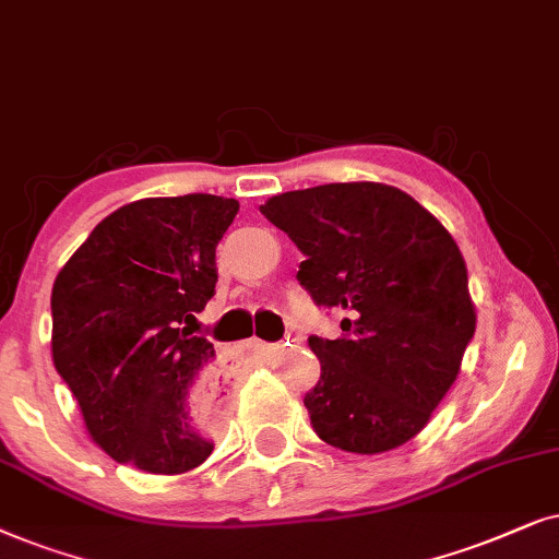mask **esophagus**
Returning <instances> with one entry per match:
<instances>
[{"label": "esophagus", "mask_w": 559, "mask_h": 559, "mask_svg": "<svg viewBox=\"0 0 559 559\" xmlns=\"http://www.w3.org/2000/svg\"><path fill=\"white\" fill-rule=\"evenodd\" d=\"M248 347H250V349H267L271 345H267V342H263V340L252 337V340H248Z\"/></svg>", "instance_id": "34e87169"}]
</instances>
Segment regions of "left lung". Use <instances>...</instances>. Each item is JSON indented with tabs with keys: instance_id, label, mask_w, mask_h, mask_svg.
I'll return each instance as SVG.
<instances>
[{
	"instance_id": "1",
	"label": "left lung",
	"mask_w": 559,
	"mask_h": 559,
	"mask_svg": "<svg viewBox=\"0 0 559 559\" xmlns=\"http://www.w3.org/2000/svg\"><path fill=\"white\" fill-rule=\"evenodd\" d=\"M260 212L307 255L296 278L311 299L347 314L342 337H309L322 376L304 406L319 440L357 455L406 444L475 334L457 242L406 191L373 181L286 191Z\"/></svg>"
}]
</instances>
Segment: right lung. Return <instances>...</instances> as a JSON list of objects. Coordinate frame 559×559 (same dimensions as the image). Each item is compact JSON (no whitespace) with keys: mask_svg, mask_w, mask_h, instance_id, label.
Instances as JSON below:
<instances>
[{"mask_svg":"<svg viewBox=\"0 0 559 559\" xmlns=\"http://www.w3.org/2000/svg\"><path fill=\"white\" fill-rule=\"evenodd\" d=\"M237 210L212 193L124 204L56 275V370L88 437L117 463L178 475L212 455L214 345L189 324L214 296V252Z\"/></svg>","mask_w":559,"mask_h":559,"instance_id":"right-lung-1","label":"right lung"}]
</instances>
